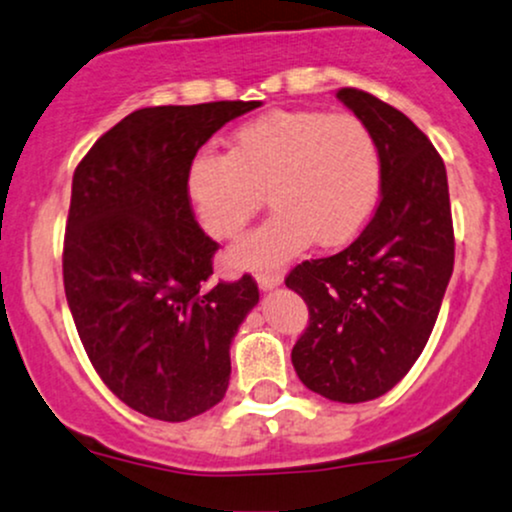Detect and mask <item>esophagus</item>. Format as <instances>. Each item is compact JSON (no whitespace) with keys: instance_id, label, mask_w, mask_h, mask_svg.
<instances>
[{"instance_id":"obj_1","label":"esophagus","mask_w":512,"mask_h":512,"mask_svg":"<svg viewBox=\"0 0 512 512\" xmlns=\"http://www.w3.org/2000/svg\"><path fill=\"white\" fill-rule=\"evenodd\" d=\"M256 282L261 290H273V287H278L282 282V273L280 270H266V273L256 275Z\"/></svg>"}]
</instances>
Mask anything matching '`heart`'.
Masks as SVG:
<instances>
[{"label": "heart", "mask_w": 512, "mask_h": 512, "mask_svg": "<svg viewBox=\"0 0 512 512\" xmlns=\"http://www.w3.org/2000/svg\"><path fill=\"white\" fill-rule=\"evenodd\" d=\"M383 155L364 119L323 110H275L234 131L230 150L201 148L186 170V194L203 230L234 239L263 206L273 215L234 244V268H270L311 242L347 246L374 218Z\"/></svg>", "instance_id": "obj_1"}]
</instances>
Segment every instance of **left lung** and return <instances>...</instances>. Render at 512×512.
Segmentation results:
<instances>
[{
    "mask_svg": "<svg viewBox=\"0 0 512 512\" xmlns=\"http://www.w3.org/2000/svg\"><path fill=\"white\" fill-rule=\"evenodd\" d=\"M338 98L378 138L381 201L350 246L299 263L285 285L309 306L292 347L299 381L352 405L381 398L419 359L453 275L455 234L446 165L424 131L364 90Z\"/></svg>",
    "mask_w": 512,
    "mask_h": 512,
    "instance_id": "left-lung-1",
    "label": "left lung"
}]
</instances>
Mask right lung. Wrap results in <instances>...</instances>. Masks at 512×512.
<instances>
[{"instance_id":"1","label":"right lung","mask_w":512,"mask_h":512,"mask_svg":"<svg viewBox=\"0 0 512 512\" xmlns=\"http://www.w3.org/2000/svg\"><path fill=\"white\" fill-rule=\"evenodd\" d=\"M258 100L143 107L102 134L71 184L64 292L78 338L131 410L186 422L225 398L230 345L258 302L249 273L210 282L218 242L198 227L186 170Z\"/></svg>"}]
</instances>
